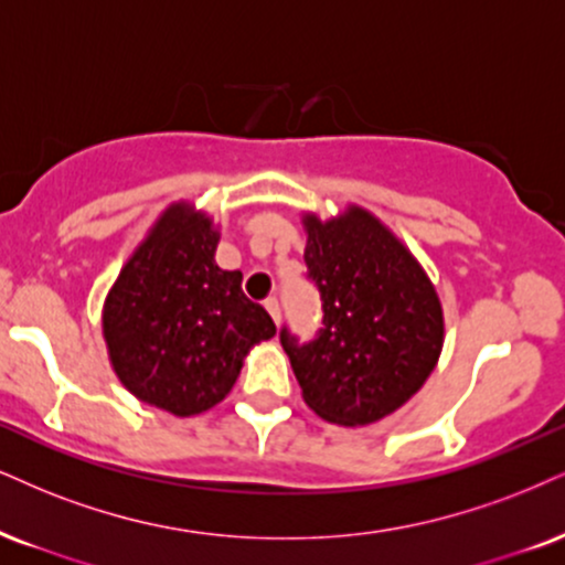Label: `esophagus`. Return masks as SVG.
<instances>
[{"label":"esophagus","instance_id":"esophagus-1","mask_svg":"<svg viewBox=\"0 0 565 565\" xmlns=\"http://www.w3.org/2000/svg\"><path fill=\"white\" fill-rule=\"evenodd\" d=\"M264 309L269 311V317L275 319V324H280L282 309H280V301H277V298H267V301H264Z\"/></svg>","mask_w":565,"mask_h":565}]
</instances>
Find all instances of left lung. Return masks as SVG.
Wrapping results in <instances>:
<instances>
[{
	"label": "left lung",
	"instance_id": "left-lung-1",
	"mask_svg": "<svg viewBox=\"0 0 565 565\" xmlns=\"http://www.w3.org/2000/svg\"><path fill=\"white\" fill-rule=\"evenodd\" d=\"M309 271L322 327L309 343L282 327L303 401L332 424H372L424 385L443 348L440 298L419 262L364 209L306 217Z\"/></svg>",
	"mask_w": 565,
	"mask_h": 565
}]
</instances>
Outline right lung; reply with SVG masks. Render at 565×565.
<instances>
[{
    "instance_id": "1",
    "label": "right lung",
    "mask_w": 565,
    "mask_h": 565,
    "mask_svg": "<svg viewBox=\"0 0 565 565\" xmlns=\"http://www.w3.org/2000/svg\"><path fill=\"white\" fill-rule=\"evenodd\" d=\"M217 230L201 212L170 206L104 303V338L117 377L138 401L193 416L230 393L248 348L277 332L246 298L241 271L214 264Z\"/></svg>"
}]
</instances>
